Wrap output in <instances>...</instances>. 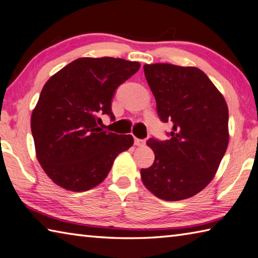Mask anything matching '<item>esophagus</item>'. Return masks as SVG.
<instances>
[{
  "label": "esophagus",
  "instance_id": "esophagus-1",
  "mask_svg": "<svg viewBox=\"0 0 258 258\" xmlns=\"http://www.w3.org/2000/svg\"><path fill=\"white\" fill-rule=\"evenodd\" d=\"M134 144L138 145V147H142V145L145 144V140H141V139L135 138L134 139Z\"/></svg>",
  "mask_w": 258,
  "mask_h": 258
}]
</instances>
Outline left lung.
Listing matches in <instances>:
<instances>
[{"label":"left lung","mask_w":258,"mask_h":258,"mask_svg":"<svg viewBox=\"0 0 258 258\" xmlns=\"http://www.w3.org/2000/svg\"><path fill=\"white\" fill-rule=\"evenodd\" d=\"M143 69L158 115L172 128L169 140L147 141L154 162L141 169L142 181L161 200L189 199L210 184L227 151V102L198 68L157 63Z\"/></svg>","instance_id":"1"}]
</instances>
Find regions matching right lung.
I'll list each match as a JSON object with an SVG mask.
<instances>
[{
  "instance_id": "obj_1",
  "label": "right lung",
  "mask_w": 258,
  "mask_h": 258,
  "mask_svg": "<svg viewBox=\"0 0 258 258\" xmlns=\"http://www.w3.org/2000/svg\"><path fill=\"white\" fill-rule=\"evenodd\" d=\"M139 62L114 57H81L45 83L31 114L36 156L51 180L64 189L99 185L115 158L134 143L132 135L106 132L102 115L115 116L116 89L139 71Z\"/></svg>"
}]
</instances>
